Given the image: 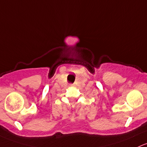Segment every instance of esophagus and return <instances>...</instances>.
Returning a JSON list of instances; mask_svg holds the SVG:
<instances>
[{
  "mask_svg": "<svg viewBox=\"0 0 147 147\" xmlns=\"http://www.w3.org/2000/svg\"><path fill=\"white\" fill-rule=\"evenodd\" d=\"M70 86H73V84H70Z\"/></svg>",
  "mask_w": 147,
  "mask_h": 147,
  "instance_id": "esophagus-1",
  "label": "esophagus"
}]
</instances>
